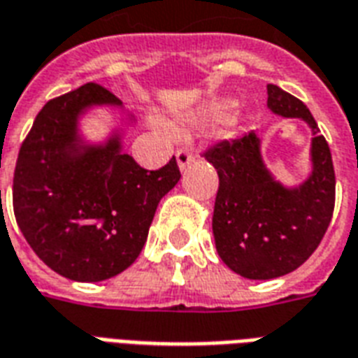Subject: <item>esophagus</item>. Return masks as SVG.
I'll return each instance as SVG.
<instances>
[{"label":"esophagus","instance_id":"1","mask_svg":"<svg viewBox=\"0 0 358 358\" xmlns=\"http://www.w3.org/2000/svg\"><path fill=\"white\" fill-rule=\"evenodd\" d=\"M192 161H193V153L189 152V150H186V148L178 150V153H176V163H178L180 171H184L186 166L192 165Z\"/></svg>","mask_w":358,"mask_h":358}]
</instances>
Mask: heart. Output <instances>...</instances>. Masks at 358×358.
<instances>
[{
	"mask_svg": "<svg viewBox=\"0 0 358 358\" xmlns=\"http://www.w3.org/2000/svg\"><path fill=\"white\" fill-rule=\"evenodd\" d=\"M231 100H216L213 104H208L203 112V117L208 119V121H222L229 115V112L233 110Z\"/></svg>",
	"mask_w": 358,
	"mask_h": 358,
	"instance_id": "obj_1",
	"label": "heart"
}]
</instances>
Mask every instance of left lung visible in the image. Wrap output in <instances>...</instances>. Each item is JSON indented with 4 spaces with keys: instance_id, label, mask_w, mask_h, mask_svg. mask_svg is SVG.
Returning a JSON list of instances; mask_svg holds the SVG:
<instances>
[{
    "instance_id": "left-lung-1",
    "label": "left lung",
    "mask_w": 358,
    "mask_h": 358,
    "mask_svg": "<svg viewBox=\"0 0 358 358\" xmlns=\"http://www.w3.org/2000/svg\"><path fill=\"white\" fill-rule=\"evenodd\" d=\"M267 108L311 129V171L301 184L285 186L275 178L254 131L220 142L205 155L220 178L213 216L218 256L231 271L254 280L298 269L324 237L336 199L330 148L307 106L277 85H267Z\"/></svg>"
}]
</instances>
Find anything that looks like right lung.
Listing matches in <instances>:
<instances>
[{"label": "right lung", "mask_w": 358, "mask_h": 358, "mask_svg": "<svg viewBox=\"0 0 358 358\" xmlns=\"http://www.w3.org/2000/svg\"><path fill=\"white\" fill-rule=\"evenodd\" d=\"M112 108L132 125L123 102L87 83L43 106L18 152L13 206L31 250L66 279H112L138 258L159 201L178 184L172 157L145 171L123 152L121 127L89 140L81 119Z\"/></svg>", "instance_id": "obj_1"}]
</instances>
